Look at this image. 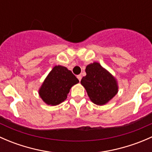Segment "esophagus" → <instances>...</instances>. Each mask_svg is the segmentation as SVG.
Wrapping results in <instances>:
<instances>
[{"label":"esophagus","mask_w":152,"mask_h":152,"mask_svg":"<svg viewBox=\"0 0 152 152\" xmlns=\"http://www.w3.org/2000/svg\"><path fill=\"white\" fill-rule=\"evenodd\" d=\"M77 78H78V79H79V82H80L81 79H82V75H78Z\"/></svg>","instance_id":"obj_1"}]
</instances>
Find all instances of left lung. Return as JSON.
I'll return each mask as SVG.
<instances>
[{
    "label": "left lung",
    "mask_w": 152,
    "mask_h": 152,
    "mask_svg": "<svg viewBox=\"0 0 152 152\" xmlns=\"http://www.w3.org/2000/svg\"><path fill=\"white\" fill-rule=\"evenodd\" d=\"M86 75L81 84L85 87L90 100L97 105H104L118 93L115 78L98 62L86 67Z\"/></svg>",
    "instance_id": "obj_1"
}]
</instances>
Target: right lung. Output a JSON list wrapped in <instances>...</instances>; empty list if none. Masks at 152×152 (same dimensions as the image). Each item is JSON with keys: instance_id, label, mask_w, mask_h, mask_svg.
Masks as SVG:
<instances>
[{"instance_id": "obj_1", "label": "right lung", "mask_w": 152, "mask_h": 152, "mask_svg": "<svg viewBox=\"0 0 152 152\" xmlns=\"http://www.w3.org/2000/svg\"><path fill=\"white\" fill-rule=\"evenodd\" d=\"M78 82L79 79L66 67L55 66L42 85L39 96L47 104H59L67 99L70 87Z\"/></svg>"}]
</instances>
